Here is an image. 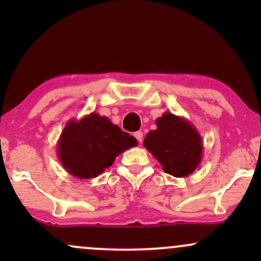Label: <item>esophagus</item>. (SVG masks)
Here are the masks:
<instances>
[{
  "mask_svg": "<svg viewBox=\"0 0 261 261\" xmlns=\"http://www.w3.org/2000/svg\"><path fill=\"white\" fill-rule=\"evenodd\" d=\"M134 136L135 137H136V140L137 141H139V142L141 143V142H142V139H143V134L142 133H141V131H136V133H135L134 134Z\"/></svg>",
  "mask_w": 261,
  "mask_h": 261,
  "instance_id": "34e87169",
  "label": "esophagus"
}]
</instances>
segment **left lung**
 <instances>
[{"mask_svg":"<svg viewBox=\"0 0 261 261\" xmlns=\"http://www.w3.org/2000/svg\"><path fill=\"white\" fill-rule=\"evenodd\" d=\"M157 128L143 140L145 147L168 174L182 178L195 170L202 160V141L199 131L181 116L166 112L155 120Z\"/></svg>","mask_w":261,"mask_h":261,"instance_id":"left-lung-1","label":"left lung"}]
</instances>
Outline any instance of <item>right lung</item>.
I'll list each match as a JSON object with an SVG mask.
<instances>
[{"label": "right lung", "instance_id": "right-lung-1", "mask_svg": "<svg viewBox=\"0 0 261 261\" xmlns=\"http://www.w3.org/2000/svg\"><path fill=\"white\" fill-rule=\"evenodd\" d=\"M137 145L107 116L91 113L80 120L71 119L58 141V155L66 172L80 179L95 178L110 167L119 154Z\"/></svg>", "mask_w": 261, "mask_h": 261}]
</instances>
